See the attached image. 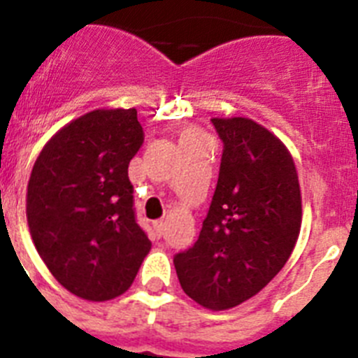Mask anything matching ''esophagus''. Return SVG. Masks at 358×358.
Instances as JSON below:
<instances>
[{
	"label": "esophagus",
	"instance_id": "34e87169",
	"mask_svg": "<svg viewBox=\"0 0 358 358\" xmlns=\"http://www.w3.org/2000/svg\"><path fill=\"white\" fill-rule=\"evenodd\" d=\"M154 231H156V235H157V236L163 235V231H164V220H163V218H161V220H156V222H154Z\"/></svg>",
	"mask_w": 358,
	"mask_h": 358
}]
</instances>
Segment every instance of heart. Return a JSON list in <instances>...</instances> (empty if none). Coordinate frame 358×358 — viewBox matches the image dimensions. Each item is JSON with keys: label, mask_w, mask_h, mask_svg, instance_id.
I'll return each instance as SVG.
<instances>
[{"label": "heart", "mask_w": 358, "mask_h": 358, "mask_svg": "<svg viewBox=\"0 0 358 358\" xmlns=\"http://www.w3.org/2000/svg\"><path fill=\"white\" fill-rule=\"evenodd\" d=\"M197 136H199V132H195V131H185L181 134V141L189 140V138H197Z\"/></svg>", "instance_id": "1"}]
</instances>
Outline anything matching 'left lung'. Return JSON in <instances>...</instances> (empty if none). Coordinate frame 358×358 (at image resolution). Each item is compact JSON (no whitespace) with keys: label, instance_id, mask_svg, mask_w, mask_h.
<instances>
[{"label":"left lung","instance_id":"left-lung-1","mask_svg":"<svg viewBox=\"0 0 358 358\" xmlns=\"http://www.w3.org/2000/svg\"><path fill=\"white\" fill-rule=\"evenodd\" d=\"M224 143L211 206L197 242L173 256L182 290L204 308L229 310L280 273L301 229L292 154L255 120H211Z\"/></svg>","mask_w":358,"mask_h":358}]
</instances>
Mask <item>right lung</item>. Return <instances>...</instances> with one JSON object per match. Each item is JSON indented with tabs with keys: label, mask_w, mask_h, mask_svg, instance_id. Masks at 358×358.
<instances>
[{
	"label": "right lung",
	"mask_w": 358,
	"mask_h": 358,
	"mask_svg": "<svg viewBox=\"0 0 358 358\" xmlns=\"http://www.w3.org/2000/svg\"><path fill=\"white\" fill-rule=\"evenodd\" d=\"M143 145L138 110L96 109L50 138L27 188V220L59 283L87 301L132 285L152 243L136 224L129 163Z\"/></svg>",
	"instance_id": "obj_1"
}]
</instances>
